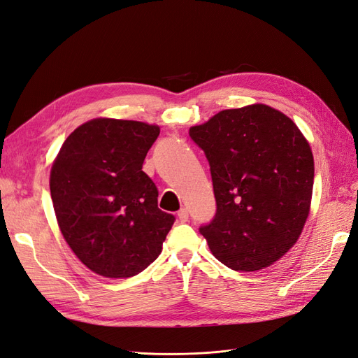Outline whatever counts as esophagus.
<instances>
[{
  "instance_id": "obj_1",
  "label": "esophagus",
  "mask_w": 358,
  "mask_h": 358,
  "mask_svg": "<svg viewBox=\"0 0 358 358\" xmlns=\"http://www.w3.org/2000/svg\"><path fill=\"white\" fill-rule=\"evenodd\" d=\"M188 209H185V208H183V209H180L179 212H178V220L180 221V222H185V221H188Z\"/></svg>"
}]
</instances>
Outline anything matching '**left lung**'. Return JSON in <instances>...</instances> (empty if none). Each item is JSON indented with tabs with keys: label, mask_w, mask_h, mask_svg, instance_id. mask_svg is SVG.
<instances>
[{
	"label": "left lung",
	"mask_w": 358,
	"mask_h": 358,
	"mask_svg": "<svg viewBox=\"0 0 358 358\" xmlns=\"http://www.w3.org/2000/svg\"><path fill=\"white\" fill-rule=\"evenodd\" d=\"M209 161L216 213L200 227L216 259L255 272L287 254L301 234L312 199L308 140L266 104L216 113L189 128Z\"/></svg>",
	"instance_id": "8db88e82"
}]
</instances>
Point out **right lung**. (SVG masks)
<instances>
[{"label":"right lung","mask_w":358,"mask_h":358,"mask_svg":"<svg viewBox=\"0 0 358 358\" xmlns=\"http://www.w3.org/2000/svg\"><path fill=\"white\" fill-rule=\"evenodd\" d=\"M159 127L99 117L76 128L50 170V196L64 239L106 278H129L161 254L175 216L158 209L142 170Z\"/></svg>","instance_id":"add662e5"}]
</instances>
